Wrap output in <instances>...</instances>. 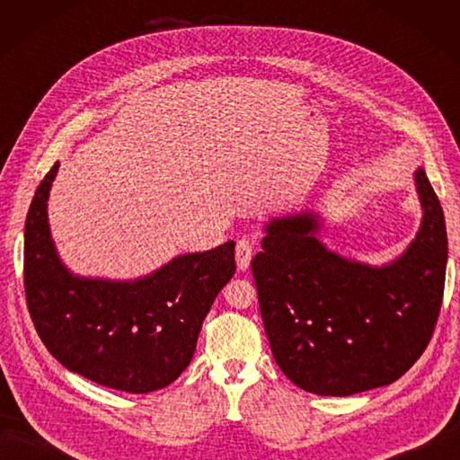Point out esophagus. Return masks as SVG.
Listing matches in <instances>:
<instances>
[{
  "label": "esophagus",
  "mask_w": 460,
  "mask_h": 460,
  "mask_svg": "<svg viewBox=\"0 0 460 460\" xmlns=\"http://www.w3.org/2000/svg\"><path fill=\"white\" fill-rule=\"evenodd\" d=\"M251 259H252V245L251 241L241 239L237 241V249H235V261L239 270H247L251 267Z\"/></svg>",
  "instance_id": "34e87169"
}]
</instances>
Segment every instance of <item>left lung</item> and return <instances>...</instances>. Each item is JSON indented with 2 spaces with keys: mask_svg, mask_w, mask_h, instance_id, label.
I'll return each mask as SVG.
<instances>
[{
  "mask_svg": "<svg viewBox=\"0 0 460 460\" xmlns=\"http://www.w3.org/2000/svg\"><path fill=\"white\" fill-rule=\"evenodd\" d=\"M415 239L394 261L369 265L322 243L314 209L262 225L251 262L272 356L305 392L346 397L394 384L423 354L441 310L448 243L443 208L423 168Z\"/></svg>",
  "mask_w": 460,
  "mask_h": 460,
  "instance_id": "1",
  "label": "left lung"
}]
</instances>
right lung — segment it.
<instances>
[{"label":"right lung","instance_id":"add662e5","mask_svg":"<svg viewBox=\"0 0 460 460\" xmlns=\"http://www.w3.org/2000/svg\"><path fill=\"white\" fill-rule=\"evenodd\" d=\"M58 162L39 183L25 219L29 314L57 361L104 387L150 394L190 366L215 296L235 275V241L183 252L136 279L76 275L51 235L47 201Z\"/></svg>","mask_w":460,"mask_h":460}]
</instances>
